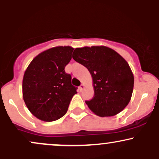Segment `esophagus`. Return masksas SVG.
<instances>
[{"label": "esophagus", "mask_w": 159, "mask_h": 159, "mask_svg": "<svg viewBox=\"0 0 159 159\" xmlns=\"http://www.w3.org/2000/svg\"><path fill=\"white\" fill-rule=\"evenodd\" d=\"M84 88V86L83 84H81V86H79V90H80V91L83 90Z\"/></svg>", "instance_id": "esophagus-1"}]
</instances>
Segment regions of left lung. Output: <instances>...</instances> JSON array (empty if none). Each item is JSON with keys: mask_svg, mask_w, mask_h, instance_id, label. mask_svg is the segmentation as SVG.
<instances>
[{"mask_svg": "<svg viewBox=\"0 0 159 159\" xmlns=\"http://www.w3.org/2000/svg\"><path fill=\"white\" fill-rule=\"evenodd\" d=\"M72 58L87 67L93 82L94 96L86 104L95 114L111 116L127 106L132 97L134 75L117 52L106 46L75 49Z\"/></svg>", "mask_w": 159, "mask_h": 159, "instance_id": "left-lung-1", "label": "left lung"}]
</instances>
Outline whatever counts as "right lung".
Returning a JSON list of instances; mask_svg holds the SVG:
<instances>
[{
  "label": "right lung",
  "instance_id": "right-lung-1",
  "mask_svg": "<svg viewBox=\"0 0 159 159\" xmlns=\"http://www.w3.org/2000/svg\"><path fill=\"white\" fill-rule=\"evenodd\" d=\"M74 48L57 46L40 53L25 71L23 98L28 110L38 119L52 122L64 116L77 87L71 83L65 66Z\"/></svg>",
  "mask_w": 159,
  "mask_h": 159
}]
</instances>
